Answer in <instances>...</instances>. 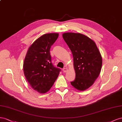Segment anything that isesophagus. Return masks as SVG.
I'll use <instances>...</instances> for the list:
<instances>
[{
	"label": "esophagus",
	"mask_w": 122,
	"mask_h": 122,
	"mask_svg": "<svg viewBox=\"0 0 122 122\" xmlns=\"http://www.w3.org/2000/svg\"><path fill=\"white\" fill-rule=\"evenodd\" d=\"M63 72H66V71H67V68H66V67L63 68Z\"/></svg>",
	"instance_id": "1"
}]
</instances>
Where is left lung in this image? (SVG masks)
<instances>
[{
    "label": "left lung",
    "instance_id": "8db88e82",
    "mask_svg": "<svg viewBox=\"0 0 122 122\" xmlns=\"http://www.w3.org/2000/svg\"><path fill=\"white\" fill-rule=\"evenodd\" d=\"M63 39L72 54L76 78L71 85L81 91L88 89L101 70L102 56L95 42L80 33H65Z\"/></svg>",
    "mask_w": 122,
    "mask_h": 122
}]
</instances>
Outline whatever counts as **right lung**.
Returning a JSON list of instances; mask_svg holds the SVG:
<instances>
[{
  "instance_id": "1",
  "label": "right lung",
  "mask_w": 122,
  "mask_h": 122,
  "mask_svg": "<svg viewBox=\"0 0 122 122\" xmlns=\"http://www.w3.org/2000/svg\"><path fill=\"white\" fill-rule=\"evenodd\" d=\"M58 36V33H50L38 38L29 48L24 59L23 67L26 80L40 93L51 89L61 71L52 64L50 52Z\"/></svg>"
}]
</instances>
